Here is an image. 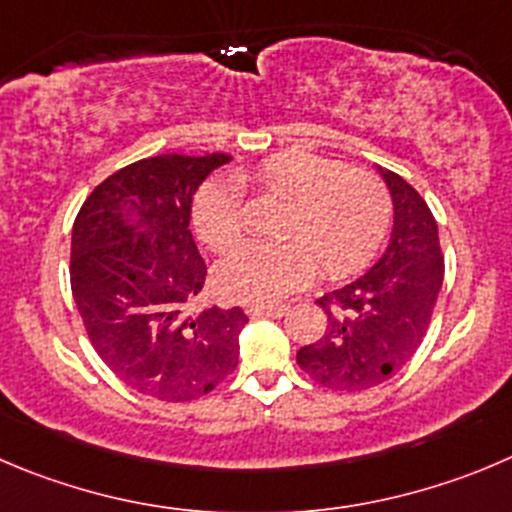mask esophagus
Masks as SVG:
<instances>
[{
	"instance_id": "obj_1",
	"label": "esophagus",
	"mask_w": 512,
	"mask_h": 512,
	"mask_svg": "<svg viewBox=\"0 0 512 512\" xmlns=\"http://www.w3.org/2000/svg\"><path fill=\"white\" fill-rule=\"evenodd\" d=\"M248 314L253 316V319H264V316H271V319H276V316H284L286 314V306H251L248 309Z\"/></svg>"
}]
</instances>
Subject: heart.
<instances>
[{"label": "heart", "mask_w": 512, "mask_h": 512, "mask_svg": "<svg viewBox=\"0 0 512 512\" xmlns=\"http://www.w3.org/2000/svg\"><path fill=\"white\" fill-rule=\"evenodd\" d=\"M238 186L286 203L276 246H243L218 269V291L246 304H274L314 269L339 279L362 269L387 233L392 201L382 180L321 155L289 150L236 175ZM198 238L218 256L241 241L236 186L211 180L193 203Z\"/></svg>", "instance_id": "obj_1"}]
</instances>
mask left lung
I'll list each match as a JSON object with an SVG mask.
<instances>
[{
    "label": "left lung",
    "mask_w": 512,
    "mask_h": 512,
    "mask_svg": "<svg viewBox=\"0 0 512 512\" xmlns=\"http://www.w3.org/2000/svg\"><path fill=\"white\" fill-rule=\"evenodd\" d=\"M379 173L394 203L387 251L357 281L316 299L326 332L296 352L314 382L342 392L377 387L415 357L445 276L437 223L425 198L402 175Z\"/></svg>",
    "instance_id": "left-lung-1"
}]
</instances>
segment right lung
Listing matches in <instances>:
<instances>
[{
  "mask_svg": "<svg viewBox=\"0 0 512 512\" xmlns=\"http://www.w3.org/2000/svg\"><path fill=\"white\" fill-rule=\"evenodd\" d=\"M231 155L165 153L105 178L72 226L70 284L85 332L128 387L191 402L238 364L241 306L188 314L206 284L191 233L198 186Z\"/></svg>",
  "mask_w": 512,
  "mask_h": 512,
  "instance_id": "obj_1",
  "label": "right lung"
}]
</instances>
